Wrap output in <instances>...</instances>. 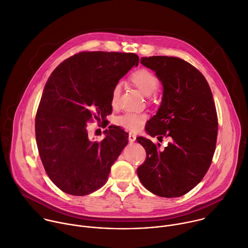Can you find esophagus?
<instances>
[{
  "label": "esophagus",
  "instance_id": "34e87169",
  "mask_svg": "<svg viewBox=\"0 0 248 248\" xmlns=\"http://www.w3.org/2000/svg\"><path fill=\"white\" fill-rule=\"evenodd\" d=\"M135 140H136V135L130 133V134H129V141H130V142H134Z\"/></svg>",
  "mask_w": 248,
  "mask_h": 248
}]
</instances>
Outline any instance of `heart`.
Listing matches in <instances>:
<instances>
[{"label":"heart","instance_id":"obj_1","mask_svg":"<svg viewBox=\"0 0 248 248\" xmlns=\"http://www.w3.org/2000/svg\"><path fill=\"white\" fill-rule=\"evenodd\" d=\"M130 80L133 83V85L142 94L146 96L153 94L156 91L159 85L158 78L153 72H151L147 69L137 70L131 75ZM120 92H121V84L117 83L113 87L111 92V96H110V103L113 107H116L118 104ZM145 120H146V115L143 113L128 112L118 116L115 122L118 126H121L125 129H128L131 131H137L142 126Z\"/></svg>","mask_w":248,"mask_h":248}]
</instances>
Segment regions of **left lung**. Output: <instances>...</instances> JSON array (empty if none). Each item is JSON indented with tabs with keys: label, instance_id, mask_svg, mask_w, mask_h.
<instances>
[{
	"label": "left lung",
	"instance_id": "1",
	"mask_svg": "<svg viewBox=\"0 0 248 248\" xmlns=\"http://www.w3.org/2000/svg\"><path fill=\"white\" fill-rule=\"evenodd\" d=\"M140 63L155 72L163 88L160 107L145 131L170 141L160 151L150 139L138 137L146 159L137 173L151 192L179 197L201 183L212 161L218 131L212 92L204 76L184 60L157 56L141 58Z\"/></svg>",
	"mask_w": 248,
	"mask_h": 248
}]
</instances>
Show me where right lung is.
I'll return each mask as SVG.
<instances>
[{
    "instance_id": "right-lung-1",
    "label": "right lung",
    "mask_w": 248,
    "mask_h": 248,
    "mask_svg": "<svg viewBox=\"0 0 248 248\" xmlns=\"http://www.w3.org/2000/svg\"><path fill=\"white\" fill-rule=\"evenodd\" d=\"M135 54L83 52L61 63L48 77L35 119L36 141L44 168L62 191L87 195L107 182L128 143V134L109 126L106 138L92 141L87 122L111 113L113 87L135 65Z\"/></svg>"
}]
</instances>
